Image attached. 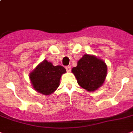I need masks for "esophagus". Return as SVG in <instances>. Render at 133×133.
Listing matches in <instances>:
<instances>
[{
  "label": "esophagus",
  "instance_id": "1",
  "mask_svg": "<svg viewBox=\"0 0 133 133\" xmlns=\"http://www.w3.org/2000/svg\"><path fill=\"white\" fill-rule=\"evenodd\" d=\"M65 69H66L67 72H70L71 71V66H66L65 67Z\"/></svg>",
  "mask_w": 133,
  "mask_h": 133
}]
</instances>
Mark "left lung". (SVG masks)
Segmentation results:
<instances>
[{
    "mask_svg": "<svg viewBox=\"0 0 133 133\" xmlns=\"http://www.w3.org/2000/svg\"><path fill=\"white\" fill-rule=\"evenodd\" d=\"M72 72L81 87L92 91L103 84L107 68L102 60L94 56L85 55L78 61L77 66L73 68Z\"/></svg>",
    "mask_w": 133,
    "mask_h": 133,
    "instance_id": "left-lung-1",
    "label": "left lung"
}]
</instances>
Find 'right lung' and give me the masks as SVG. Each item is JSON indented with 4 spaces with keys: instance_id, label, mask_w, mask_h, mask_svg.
I'll return each mask as SVG.
<instances>
[{
    "instance_id": "add662e5",
    "label": "right lung",
    "mask_w": 133,
    "mask_h": 133,
    "mask_svg": "<svg viewBox=\"0 0 133 133\" xmlns=\"http://www.w3.org/2000/svg\"><path fill=\"white\" fill-rule=\"evenodd\" d=\"M66 72L63 66H54L44 60L30 74L34 89L44 95L51 94L57 89L61 75Z\"/></svg>"
}]
</instances>
